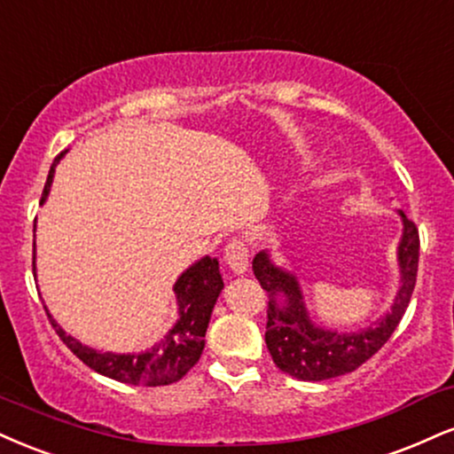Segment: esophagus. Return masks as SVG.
Masks as SVG:
<instances>
[{
	"instance_id": "esophagus-1",
	"label": "esophagus",
	"mask_w": 454,
	"mask_h": 454,
	"mask_svg": "<svg viewBox=\"0 0 454 454\" xmlns=\"http://www.w3.org/2000/svg\"><path fill=\"white\" fill-rule=\"evenodd\" d=\"M223 260H226L228 269H231L234 275H243V272L247 270L249 260L247 245H245L241 239H232V241L226 245V249H223Z\"/></svg>"
}]
</instances>
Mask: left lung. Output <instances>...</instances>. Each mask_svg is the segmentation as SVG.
<instances>
[{"instance_id": "obj_1", "label": "left lung", "mask_w": 454, "mask_h": 454, "mask_svg": "<svg viewBox=\"0 0 454 454\" xmlns=\"http://www.w3.org/2000/svg\"><path fill=\"white\" fill-rule=\"evenodd\" d=\"M400 215L403 222L402 241L397 247L402 272L400 292L391 313L380 317L374 325L351 334L317 327L304 307L302 292L294 272L272 264L269 251H260L255 255L254 275L269 296L266 347L281 372L298 380L336 379L357 370L389 340L411 304L419 270V228L403 215V211H400Z\"/></svg>"}]
</instances>
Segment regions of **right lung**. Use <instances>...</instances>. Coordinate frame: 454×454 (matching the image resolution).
I'll list each match as a JSON object with an SVG mask.
<instances>
[{"label": "right lung", "mask_w": 454, "mask_h": 454, "mask_svg": "<svg viewBox=\"0 0 454 454\" xmlns=\"http://www.w3.org/2000/svg\"><path fill=\"white\" fill-rule=\"evenodd\" d=\"M63 156V154H61ZM61 156L54 158L51 173H48L46 185L42 192V203L51 192V184L54 177V167L61 160ZM35 251V243H34ZM34 270H35V255H34ZM223 287L220 264L215 258H200L188 270L182 272L173 292L177 296L179 319L168 334L156 342L154 347L144 353H101L95 348L84 347L75 340L74 336L65 334V330L57 321L51 324L61 340L71 348L75 357H80L89 368L103 376L118 380L127 385H145V387H160L177 383L184 374L200 359V353L205 348V332L209 325L211 310L215 307V300L220 296Z\"/></svg>", "instance_id": "obj_1"}]
</instances>
